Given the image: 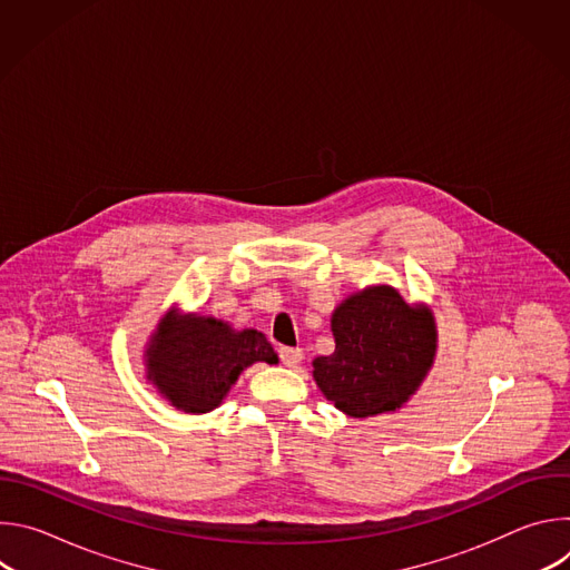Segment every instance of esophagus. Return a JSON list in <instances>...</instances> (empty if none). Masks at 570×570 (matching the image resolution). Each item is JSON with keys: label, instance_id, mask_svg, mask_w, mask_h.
I'll return each instance as SVG.
<instances>
[{"label": "esophagus", "instance_id": "34e87169", "mask_svg": "<svg viewBox=\"0 0 570 570\" xmlns=\"http://www.w3.org/2000/svg\"><path fill=\"white\" fill-rule=\"evenodd\" d=\"M304 358V352L299 347H279V361L286 367H297Z\"/></svg>", "mask_w": 570, "mask_h": 570}]
</instances>
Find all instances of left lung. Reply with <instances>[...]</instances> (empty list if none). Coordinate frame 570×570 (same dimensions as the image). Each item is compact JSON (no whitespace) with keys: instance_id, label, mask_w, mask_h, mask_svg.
Instances as JSON below:
<instances>
[{"instance_id":"8db88e82","label":"left lung","mask_w":570,"mask_h":570,"mask_svg":"<svg viewBox=\"0 0 570 570\" xmlns=\"http://www.w3.org/2000/svg\"><path fill=\"white\" fill-rule=\"evenodd\" d=\"M336 352L313 361L322 394L350 417L401 409L420 387L435 356V320L392 286L347 297L332 317Z\"/></svg>"}]
</instances>
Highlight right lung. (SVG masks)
<instances>
[{
	"label": "right lung",
	"instance_id": "add662e5",
	"mask_svg": "<svg viewBox=\"0 0 570 570\" xmlns=\"http://www.w3.org/2000/svg\"><path fill=\"white\" fill-rule=\"evenodd\" d=\"M277 363V354L264 334L234 332L229 324L169 313L148 347V379L176 409L209 413L223 401L232 383L248 365Z\"/></svg>",
	"mask_w": 570,
	"mask_h": 570
}]
</instances>
